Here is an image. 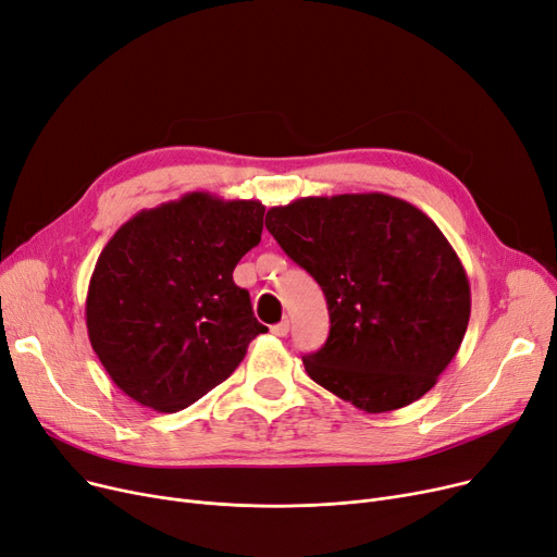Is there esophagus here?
Segmentation results:
<instances>
[{
  "mask_svg": "<svg viewBox=\"0 0 557 557\" xmlns=\"http://www.w3.org/2000/svg\"><path fill=\"white\" fill-rule=\"evenodd\" d=\"M271 332L275 334V336H286L288 334V321H282V323H275L273 327H271Z\"/></svg>",
  "mask_w": 557,
  "mask_h": 557,
  "instance_id": "esophagus-1",
  "label": "esophagus"
}]
</instances>
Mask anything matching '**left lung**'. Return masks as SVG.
Instances as JSON below:
<instances>
[{
  "instance_id": "obj_1",
  "label": "left lung",
  "mask_w": 557,
  "mask_h": 557,
  "mask_svg": "<svg viewBox=\"0 0 557 557\" xmlns=\"http://www.w3.org/2000/svg\"><path fill=\"white\" fill-rule=\"evenodd\" d=\"M265 230L327 300V342L302 357L313 382L369 414L437 384L465 338L471 288L421 209L384 193L300 198L269 209Z\"/></svg>"
}]
</instances>
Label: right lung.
Segmentation results:
<instances>
[{"instance_id":"1","label":"right lung","mask_w":557,"mask_h":557,"mask_svg":"<svg viewBox=\"0 0 557 557\" xmlns=\"http://www.w3.org/2000/svg\"><path fill=\"white\" fill-rule=\"evenodd\" d=\"M259 200L186 193L143 209L95 263L86 327L109 377L132 400L173 414L227 380L257 334L269 332L234 284L261 240Z\"/></svg>"}]
</instances>
